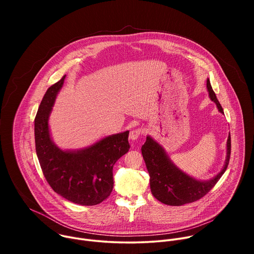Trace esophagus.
<instances>
[{
  "label": "esophagus",
  "instance_id": "34e87169",
  "mask_svg": "<svg viewBox=\"0 0 254 254\" xmlns=\"http://www.w3.org/2000/svg\"><path fill=\"white\" fill-rule=\"evenodd\" d=\"M143 133V129L141 127H136V128H133L129 131V139L131 140H135L137 139V137Z\"/></svg>",
  "mask_w": 254,
  "mask_h": 254
}]
</instances>
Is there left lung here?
Here are the masks:
<instances>
[{
  "instance_id": "1",
  "label": "left lung",
  "mask_w": 254,
  "mask_h": 254,
  "mask_svg": "<svg viewBox=\"0 0 254 254\" xmlns=\"http://www.w3.org/2000/svg\"><path fill=\"white\" fill-rule=\"evenodd\" d=\"M206 85L210 99L215 102L219 113L224 115L209 78H207ZM230 153L231 139L229 134L226 142V159L221 171L209 180H198L180 170L171 161L163 146L151 135L147 136L146 142L141 147V154L150 175L152 194L162 203L171 206L192 203L205 196L225 173L229 164Z\"/></svg>"
}]
</instances>
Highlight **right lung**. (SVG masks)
Segmentation results:
<instances>
[{"label":"right lung","mask_w":254,"mask_h":254,"mask_svg":"<svg viewBox=\"0 0 254 254\" xmlns=\"http://www.w3.org/2000/svg\"><path fill=\"white\" fill-rule=\"evenodd\" d=\"M65 77L47 89L39 105L34 127L36 153L54 192L72 203L92 206L111 195L113 168L128 152L129 131L104 136L82 149H60L52 139L49 118Z\"/></svg>","instance_id":"right-lung-1"}]
</instances>
